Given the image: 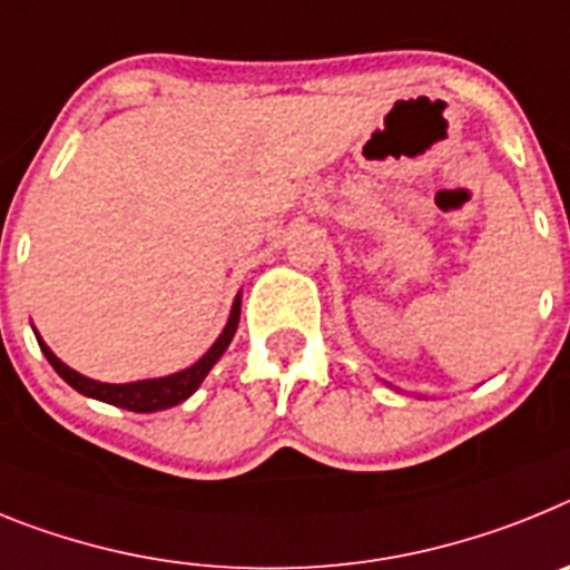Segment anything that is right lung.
<instances>
[{
	"mask_svg": "<svg viewBox=\"0 0 570 570\" xmlns=\"http://www.w3.org/2000/svg\"><path fill=\"white\" fill-rule=\"evenodd\" d=\"M237 321H240V295H237L235 304H232V313L224 326V333L217 335V341L206 350V355H203L200 361H195L191 367L180 370V373L163 375V379L128 381V384H106V381L88 379V375L77 373V370L62 364V361L51 353V346L39 338L37 330H33V333H37L39 350H42L46 358L51 361V367L57 370L59 379L68 381L77 393L88 395V399H97V402L114 404V407L131 410V413H157V410H168V407H175V404L186 402V399L200 387L203 379L209 375V370L220 361V355L226 353V346H229L232 338H235Z\"/></svg>",
	"mask_w": 570,
	"mask_h": 570,
	"instance_id": "right-lung-1",
	"label": "right lung"
}]
</instances>
